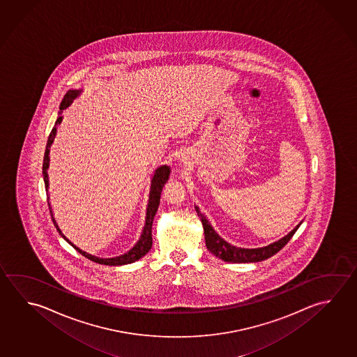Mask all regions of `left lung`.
<instances>
[{"mask_svg": "<svg viewBox=\"0 0 357 357\" xmlns=\"http://www.w3.org/2000/svg\"><path fill=\"white\" fill-rule=\"evenodd\" d=\"M195 211H197V214H198V217L202 220V225H203L206 248L212 255H214L219 259L225 261V262L250 263L264 261L269 257L275 255L278 250H281L288 243V241L292 238V236L301 225L300 223L294 228V231H289L287 236H284L280 241H277L275 243L268 244L266 247L241 248V247H236L233 244L228 243L227 241L220 237L218 233L213 229V227L208 222V219L204 217L203 213L200 212L199 208L197 206H195Z\"/></svg>", "mask_w": 357, "mask_h": 357, "instance_id": "obj_1", "label": "left lung"}]
</instances>
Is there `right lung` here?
Wrapping results in <instances>:
<instances>
[{"instance_id": "add662e5", "label": "right lung", "mask_w": 357, "mask_h": 357, "mask_svg": "<svg viewBox=\"0 0 357 357\" xmlns=\"http://www.w3.org/2000/svg\"><path fill=\"white\" fill-rule=\"evenodd\" d=\"M82 94V90H69L66 95L63 96V101L60 104V112H59V116H57L56 123L55 126L52 128L49 139H47V144H46V151H45L44 164H43V174H44L45 188L47 190L49 188V176H47V169H49V162H50V146L55 139L56 135L57 126L61 123L63 116V109L69 107L71 105V102L75 100L76 98L79 95ZM170 168L168 165H162L159 167L151 178V193H149V202H148V206H146V217H145V225L143 228V233L139 238L137 244L132 247V250H128L124 255H121L119 257H114V258H100V257L93 256L90 253H86L85 250H82L79 247H76L75 244L73 242H70L68 238L63 236V231L59 228L56 220L52 215V211H51L50 203H49V198H47V204H49V209H50L51 217H52V222L56 227L57 231L60 233V236L68 242L71 244L74 248H75L80 255L84 257H86L90 261H93L95 263H99V264H105V266H123V264H129V263L135 262L140 259L142 257H144L151 248V244H153V238H151V225H153V219L155 217V213L158 211V206H159V202H160V194H162V189H163L164 184L167 183V181L169 179Z\"/></svg>"}]
</instances>
